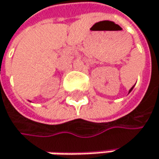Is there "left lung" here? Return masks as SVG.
Here are the masks:
<instances>
[{
  "label": "left lung",
  "instance_id": "1",
  "mask_svg": "<svg viewBox=\"0 0 159 159\" xmlns=\"http://www.w3.org/2000/svg\"><path fill=\"white\" fill-rule=\"evenodd\" d=\"M132 89H133V88H132V89H130V91H131V90H132Z\"/></svg>",
  "mask_w": 159,
  "mask_h": 159
}]
</instances>
